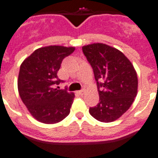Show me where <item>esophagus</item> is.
<instances>
[{
    "instance_id": "esophagus-1",
    "label": "esophagus",
    "mask_w": 158,
    "mask_h": 158,
    "mask_svg": "<svg viewBox=\"0 0 158 158\" xmlns=\"http://www.w3.org/2000/svg\"><path fill=\"white\" fill-rule=\"evenodd\" d=\"M78 93H79V94H84V93H85V89H83L78 91Z\"/></svg>"
}]
</instances>
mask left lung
I'll list each match as a JSON object with an SVG mask.
<instances>
[{
	"mask_svg": "<svg viewBox=\"0 0 158 158\" xmlns=\"http://www.w3.org/2000/svg\"><path fill=\"white\" fill-rule=\"evenodd\" d=\"M84 55L97 82L99 102L89 114L103 123H110L130 108L138 93V76L133 65L121 51L101 43L85 45Z\"/></svg>",
	"mask_w": 158,
	"mask_h": 158,
	"instance_id": "1",
	"label": "left lung"
}]
</instances>
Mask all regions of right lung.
I'll use <instances>...</instances> for the list:
<instances>
[{
  "mask_svg": "<svg viewBox=\"0 0 158 158\" xmlns=\"http://www.w3.org/2000/svg\"><path fill=\"white\" fill-rule=\"evenodd\" d=\"M74 51V47L60 45L35 50L23 61L18 77V91L31 115L40 122L52 124L68 116L74 98L73 93L58 89L57 76L61 63Z\"/></svg>",
  "mask_w": 158,
  "mask_h": 158,
  "instance_id": "1",
  "label": "right lung"
}]
</instances>
